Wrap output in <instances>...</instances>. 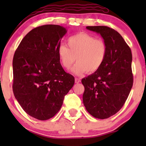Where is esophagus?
Returning <instances> with one entry per match:
<instances>
[{"label":"esophagus","instance_id":"obj_1","mask_svg":"<svg viewBox=\"0 0 146 146\" xmlns=\"http://www.w3.org/2000/svg\"><path fill=\"white\" fill-rule=\"evenodd\" d=\"M81 82L80 80V78H75V82L78 84V83H80Z\"/></svg>","mask_w":146,"mask_h":146}]
</instances>
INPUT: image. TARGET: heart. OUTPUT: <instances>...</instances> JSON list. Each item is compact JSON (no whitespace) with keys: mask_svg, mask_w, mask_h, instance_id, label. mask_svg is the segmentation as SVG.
<instances>
[{"mask_svg":"<svg viewBox=\"0 0 146 146\" xmlns=\"http://www.w3.org/2000/svg\"><path fill=\"white\" fill-rule=\"evenodd\" d=\"M68 46L61 44L58 54L62 66L70 68L76 59L77 63L72 72L77 76L86 72L93 73L102 66L107 54V46L101 39H96L87 33H81L72 36L67 41Z\"/></svg>","mask_w":146,"mask_h":146,"instance_id":"obj_1","label":"heart"}]
</instances>
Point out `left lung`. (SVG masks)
I'll list each match as a JSON object with an SVG mask.
<instances>
[{"label": "left lung", "mask_w": 146, "mask_h": 146, "mask_svg": "<svg viewBox=\"0 0 146 146\" xmlns=\"http://www.w3.org/2000/svg\"><path fill=\"white\" fill-rule=\"evenodd\" d=\"M100 34L107 46L105 60L96 72L82 80L83 103L96 118L106 119L124 104L133 86L132 54L122 36L106 26L87 27Z\"/></svg>", "instance_id": "1"}]
</instances>
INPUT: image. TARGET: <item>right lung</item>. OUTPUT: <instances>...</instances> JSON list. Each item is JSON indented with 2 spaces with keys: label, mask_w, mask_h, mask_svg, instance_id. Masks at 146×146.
Returning a JSON list of instances; mask_svg holds the SVG:
<instances>
[{
  "label": "right lung",
  "mask_w": 146,
  "mask_h": 146,
  "mask_svg": "<svg viewBox=\"0 0 146 146\" xmlns=\"http://www.w3.org/2000/svg\"><path fill=\"white\" fill-rule=\"evenodd\" d=\"M66 33L59 25L35 28L23 38L14 54V95L25 112L39 120L56 114L74 84V78L64 71L58 54Z\"/></svg>",
  "instance_id": "right-lung-1"
}]
</instances>
